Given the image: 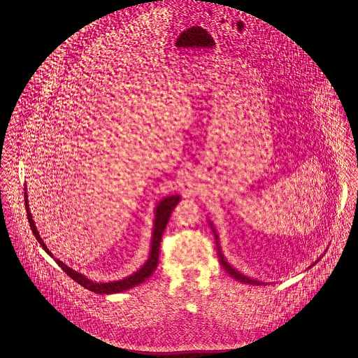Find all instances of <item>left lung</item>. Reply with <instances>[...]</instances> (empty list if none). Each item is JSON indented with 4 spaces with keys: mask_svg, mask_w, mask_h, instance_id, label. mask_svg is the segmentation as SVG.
I'll use <instances>...</instances> for the list:
<instances>
[{
    "mask_svg": "<svg viewBox=\"0 0 358 358\" xmlns=\"http://www.w3.org/2000/svg\"><path fill=\"white\" fill-rule=\"evenodd\" d=\"M212 226V224H210ZM212 231H213V234H215V240H216V244H217V247H216V250H217V255H219V262H220V264H222V267L229 273V275H231L233 278H236V280H238V281H241V282H245V284H252V285H259L260 282H257L255 280H252V278H248V277H245V275H243L241 273H238L236 268H233L224 259H223V255H222V252H220V248H219V243H217V234H216V231H215V229L212 227Z\"/></svg>",
    "mask_w": 358,
    "mask_h": 358,
    "instance_id": "8db88e82",
    "label": "left lung"
}]
</instances>
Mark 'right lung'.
I'll list each match as a JSON object with an SVG mask.
<instances>
[{
    "label": "right lung",
    "instance_id": "add662e5",
    "mask_svg": "<svg viewBox=\"0 0 358 358\" xmlns=\"http://www.w3.org/2000/svg\"><path fill=\"white\" fill-rule=\"evenodd\" d=\"M180 201V197L179 196H171V197H166L159 204L157 205V209H155V222H154V231H153V241H152V251H150V256L148 259V262L143 264L142 268H139L135 274L121 280V281H114V282H94L91 280H88L85 275L74 271L73 268L67 267L63 262H60L59 259H55L56 263L62 267V270L69 275L76 282H78L80 285H83L84 288L95 292V294H104V295H108V294H117V292H122V291H127L129 288H134L139 284H142L146 278H149L154 273V270L157 268V264H158V255H159V244H161V237H162V233L166 227V223L171 217V213L173 210V208L178 205V203ZM24 203H26V209H27V219H29V223H30V227H31V231L33 234L36 236L37 241L40 243V245L44 248V251L52 256L50 250L47 248V245L44 244V241L41 240L38 231H37V227L33 222V217H31V213L29 210V204H27V193H26V189H24Z\"/></svg>",
    "mask_w": 358,
    "mask_h": 358
}]
</instances>
